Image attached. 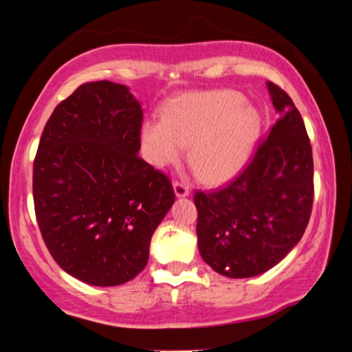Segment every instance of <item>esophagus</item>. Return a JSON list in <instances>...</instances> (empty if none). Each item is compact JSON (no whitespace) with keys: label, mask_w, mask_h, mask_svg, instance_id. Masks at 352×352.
I'll list each match as a JSON object with an SVG mask.
<instances>
[{"label":"esophagus","mask_w":352,"mask_h":352,"mask_svg":"<svg viewBox=\"0 0 352 352\" xmlns=\"http://www.w3.org/2000/svg\"><path fill=\"white\" fill-rule=\"evenodd\" d=\"M173 190H175V195L177 197H187V195H190V187H188L187 184H184V182H179V180L173 182Z\"/></svg>","instance_id":"34e87169"}]
</instances>
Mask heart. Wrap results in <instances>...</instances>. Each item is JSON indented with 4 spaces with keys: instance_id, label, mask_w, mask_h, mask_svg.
<instances>
[{
    "instance_id": "1",
    "label": "heart",
    "mask_w": 352,
    "mask_h": 352,
    "mask_svg": "<svg viewBox=\"0 0 352 352\" xmlns=\"http://www.w3.org/2000/svg\"><path fill=\"white\" fill-rule=\"evenodd\" d=\"M260 114L236 91L190 92L164 109L162 120L140 129L144 153L157 167L177 164L190 145V165L208 184L232 179L245 167L260 139Z\"/></svg>"
}]
</instances>
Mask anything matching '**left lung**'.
<instances>
[{
    "label": "left lung",
    "mask_w": 352,
    "mask_h": 352,
    "mask_svg": "<svg viewBox=\"0 0 352 352\" xmlns=\"http://www.w3.org/2000/svg\"><path fill=\"white\" fill-rule=\"evenodd\" d=\"M280 119L243 172L225 187L200 192L197 236L205 263L228 278L268 272L301 240L314 197L313 152L292 98L268 82Z\"/></svg>",
    "instance_id": "1"
}]
</instances>
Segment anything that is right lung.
Returning <instances> with one entry per match:
<instances>
[{
	"label": "right lung",
	"mask_w": 352,
	"mask_h": 352,
	"mask_svg": "<svg viewBox=\"0 0 352 352\" xmlns=\"http://www.w3.org/2000/svg\"><path fill=\"white\" fill-rule=\"evenodd\" d=\"M142 107L122 84L87 82L58 104L33 165L44 243L66 273L117 286L145 268L175 201L170 179L139 157Z\"/></svg>",
	"instance_id": "1"
}]
</instances>
